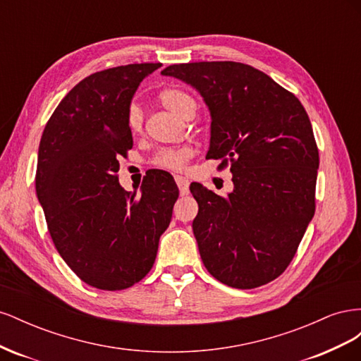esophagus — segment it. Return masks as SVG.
<instances>
[{
	"instance_id": "esophagus-1",
	"label": "esophagus",
	"mask_w": 361,
	"mask_h": 361,
	"mask_svg": "<svg viewBox=\"0 0 361 361\" xmlns=\"http://www.w3.org/2000/svg\"><path fill=\"white\" fill-rule=\"evenodd\" d=\"M174 180H176V183H178V187H179V191H180V194L182 195H185V194H188V187H190V180L185 178V176H174Z\"/></svg>"
}]
</instances>
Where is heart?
Returning a JSON list of instances; mask_svg holds the SVG:
<instances>
[{
	"mask_svg": "<svg viewBox=\"0 0 361 361\" xmlns=\"http://www.w3.org/2000/svg\"><path fill=\"white\" fill-rule=\"evenodd\" d=\"M158 99L169 111L180 117H183L185 113L195 110V101L192 97L187 92L173 89V87L161 90L158 94ZM128 126L133 133H138L141 126H143V111H141V108L137 104H133L129 106ZM188 158H190L188 149H176V150L167 149V150L159 152L158 157L155 158V164L158 167L180 169Z\"/></svg>",
	"mask_w": 361,
	"mask_h": 361,
	"instance_id": "heart-1",
	"label": "heart"
}]
</instances>
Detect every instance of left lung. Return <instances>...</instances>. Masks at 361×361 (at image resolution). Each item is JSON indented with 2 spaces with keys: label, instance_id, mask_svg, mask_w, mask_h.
I'll list each match as a JSON object with an SVG mask.
<instances>
[{
  "label": "left lung",
  "instance_id": "1",
  "mask_svg": "<svg viewBox=\"0 0 361 361\" xmlns=\"http://www.w3.org/2000/svg\"><path fill=\"white\" fill-rule=\"evenodd\" d=\"M190 84L211 113L206 158L231 161L233 191L220 197L192 182V232L218 281L253 289L293 259L314 214L319 154L301 102L264 72L236 61L173 64L161 72Z\"/></svg>",
  "mask_w": 361,
  "mask_h": 361
}]
</instances>
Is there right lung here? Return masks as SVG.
<instances>
[{"label": "right lung", "mask_w": 361, "mask_h": 361, "mask_svg": "<svg viewBox=\"0 0 361 361\" xmlns=\"http://www.w3.org/2000/svg\"><path fill=\"white\" fill-rule=\"evenodd\" d=\"M161 63L96 72L63 97L42 134L36 192L48 231L68 267L102 290L130 288L154 267L178 185L155 170L140 194L118 183V158L133 149L128 126L140 82Z\"/></svg>", "instance_id": "right-lung-1"}]
</instances>
